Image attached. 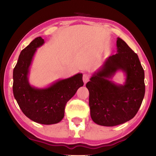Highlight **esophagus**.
<instances>
[{"mask_svg":"<svg viewBox=\"0 0 156 156\" xmlns=\"http://www.w3.org/2000/svg\"><path fill=\"white\" fill-rule=\"evenodd\" d=\"M82 78H83V82L84 84H86L87 82L90 79V75L88 74H83V77H82Z\"/></svg>","mask_w":156,"mask_h":156,"instance_id":"esophagus-1","label":"esophagus"}]
</instances>
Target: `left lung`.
<instances>
[{"label": "left lung", "mask_w": 156, "mask_h": 156, "mask_svg": "<svg viewBox=\"0 0 156 156\" xmlns=\"http://www.w3.org/2000/svg\"><path fill=\"white\" fill-rule=\"evenodd\" d=\"M116 43L118 53L108 58L86 84L91 118L101 126H114L131 120L145 96V73L138 55L122 39L118 38ZM118 70L126 74L123 85L111 81Z\"/></svg>", "instance_id": "1"}]
</instances>
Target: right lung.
I'll list each match as a JSON object with an SVG mask.
<instances>
[{
  "instance_id": "add662e5",
  "label": "right lung",
  "mask_w": 156,
  "mask_h": 156,
  "mask_svg": "<svg viewBox=\"0 0 156 156\" xmlns=\"http://www.w3.org/2000/svg\"><path fill=\"white\" fill-rule=\"evenodd\" d=\"M44 39L36 38L21 51L13 69V91L21 111L30 120L42 124H57L64 117L67 102L84 85L82 74L58 80L45 88L32 87L28 82L29 68L37 48Z\"/></svg>"
}]
</instances>
